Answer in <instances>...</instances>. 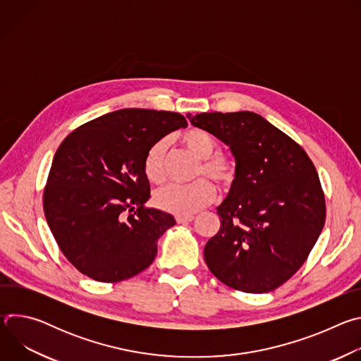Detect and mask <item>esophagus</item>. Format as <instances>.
Returning a JSON list of instances; mask_svg holds the SVG:
<instances>
[{
    "mask_svg": "<svg viewBox=\"0 0 361 361\" xmlns=\"http://www.w3.org/2000/svg\"><path fill=\"white\" fill-rule=\"evenodd\" d=\"M176 220H177L178 224H185V223L192 221V220H194V216H177Z\"/></svg>",
    "mask_w": 361,
    "mask_h": 361,
    "instance_id": "obj_1",
    "label": "esophagus"
}]
</instances>
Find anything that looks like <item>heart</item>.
Segmentation results:
<instances>
[{"label":"heart","instance_id":"b5f03b06","mask_svg":"<svg viewBox=\"0 0 361 361\" xmlns=\"http://www.w3.org/2000/svg\"><path fill=\"white\" fill-rule=\"evenodd\" d=\"M183 145L197 159L200 167L197 176H207L219 185H228L234 178V167L223 154H216L219 144L207 131L192 128L181 135ZM167 142L160 140L154 142L144 157V174L151 183H161L166 178ZM216 197L214 185L205 178L191 184H167L154 192V204L159 209L177 214L190 216L210 204Z\"/></svg>","mask_w":361,"mask_h":361}]
</instances>
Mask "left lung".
<instances>
[{"instance_id": "8db88e82", "label": "left lung", "mask_w": 361, "mask_h": 361, "mask_svg": "<svg viewBox=\"0 0 361 361\" xmlns=\"http://www.w3.org/2000/svg\"><path fill=\"white\" fill-rule=\"evenodd\" d=\"M217 137L235 161L234 180L217 207L220 230L204 247L210 271L226 286L269 293L305 262L326 221L319 174L305 151L260 114H187Z\"/></svg>"}]
</instances>
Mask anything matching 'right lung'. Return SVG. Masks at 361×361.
I'll return each instance as SVG.
<instances>
[{
    "label": "right lung",
    "instance_id": "obj_1",
    "mask_svg": "<svg viewBox=\"0 0 361 361\" xmlns=\"http://www.w3.org/2000/svg\"><path fill=\"white\" fill-rule=\"evenodd\" d=\"M181 127L187 121L178 113L124 109L82 124L61 142L44 190V214L80 273L117 283L156 259L159 238L176 220L144 207L149 198L144 157Z\"/></svg>",
    "mask_w": 361,
    "mask_h": 361
}]
</instances>
